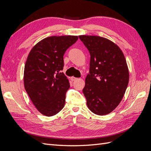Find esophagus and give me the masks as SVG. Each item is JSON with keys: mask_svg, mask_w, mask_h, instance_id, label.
Returning a JSON list of instances; mask_svg holds the SVG:
<instances>
[{"mask_svg": "<svg viewBox=\"0 0 151 151\" xmlns=\"http://www.w3.org/2000/svg\"><path fill=\"white\" fill-rule=\"evenodd\" d=\"M70 79H71V81H74L77 80V78H76V77H72L71 78H70Z\"/></svg>", "mask_w": 151, "mask_h": 151, "instance_id": "34e87169", "label": "esophagus"}]
</instances>
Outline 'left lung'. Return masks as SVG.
<instances>
[{"mask_svg":"<svg viewBox=\"0 0 151 151\" xmlns=\"http://www.w3.org/2000/svg\"><path fill=\"white\" fill-rule=\"evenodd\" d=\"M79 37L91 55L89 74L83 90L87 106L96 115H107L120 104L129 84L125 56L120 47L107 38L89 35Z\"/></svg>","mask_w":151,"mask_h":151,"instance_id":"8db88e82","label":"left lung"}]
</instances>
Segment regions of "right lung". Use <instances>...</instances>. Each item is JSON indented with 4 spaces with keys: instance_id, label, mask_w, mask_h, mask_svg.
I'll use <instances>...</instances> for the list:
<instances>
[{
    "instance_id": "right-lung-1",
    "label": "right lung",
    "mask_w": 151,
    "mask_h": 151,
    "mask_svg": "<svg viewBox=\"0 0 151 151\" xmlns=\"http://www.w3.org/2000/svg\"><path fill=\"white\" fill-rule=\"evenodd\" d=\"M77 40V36H49L29 53L24 70V88L36 108L45 116L56 115L64 106L70 84L62 72L63 55Z\"/></svg>"
}]
</instances>
